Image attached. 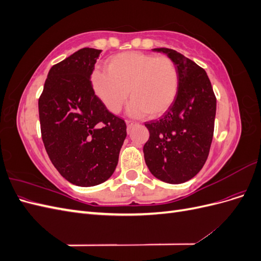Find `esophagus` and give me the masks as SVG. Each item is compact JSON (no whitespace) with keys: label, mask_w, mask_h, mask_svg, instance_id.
Returning a JSON list of instances; mask_svg holds the SVG:
<instances>
[{"label":"esophagus","mask_w":261,"mask_h":261,"mask_svg":"<svg viewBox=\"0 0 261 261\" xmlns=\"http://www.w3.org/2000/svg\"><path fill=\"white\" fill-rule=\"evenodd\" d=\"M126 125H127V129L129 130L133 126H135V125H137V123L136 122H134V121H129V120H127L126 121Z\"/></svg>","instance_id":"34e87169"}]
</instances>
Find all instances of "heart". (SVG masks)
<instances>
[{"label": "heart", "mask_w": 261, "mask_h": 261, "mask_svg": "<svg viewBox=\"0 0 261 261\" xmlns=\"http://www.w3.org/2000/svg\"><path fill=\"white\" fill-rule=\"evenodd\" d=\"M93 89L113 114L121 112L128 98L130 116L163 114L174 101L178 89L177 68L170 58L141 52H124L108 61V70L92 73Z\"/></svg>", "instance_id": "b5f03b06"}]
</instances>
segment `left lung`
I'll return each instance as SVG.
<instances>
[{
    "label": "left lung",
    "mask_w": 261,
    "mask_h": 261,
    "mask_svg": "<svg viewBox=\"0 0 261 261\" xmlns=\"http://www.w3.org/2000/svg\"><path fill=\"white\" fill-rule=\"evenodd\" d=\"M178 73L176 97L160 120L145 125L150 137L145 161L156 178L180 184L193 178L208 158L215 130L217 99L206 70L175 50L159 48Z\"/></svg>",
    "instance_id": "8db88e82"
}]
</instances>
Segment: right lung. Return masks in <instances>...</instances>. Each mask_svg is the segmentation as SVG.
<instances>
[{
	"mask_svg": "<svg viewBox=\"0 0 261 261\" xmlns=\"http://www.w3.org/2000/svg\"><path fill=\"white\" fill-rule=\"evenodd\" d=\"M100 53L84 48L53 65L38 102L46 153L63 177L82 187L111 177L127 135L124 120L94 94L90 76Z\"/></svg>",
	"mask_w": 261,
	"mask_h": 261,
	"instance_id": "right-lung-1",
	"label": "right lung"
}]
</instances>
